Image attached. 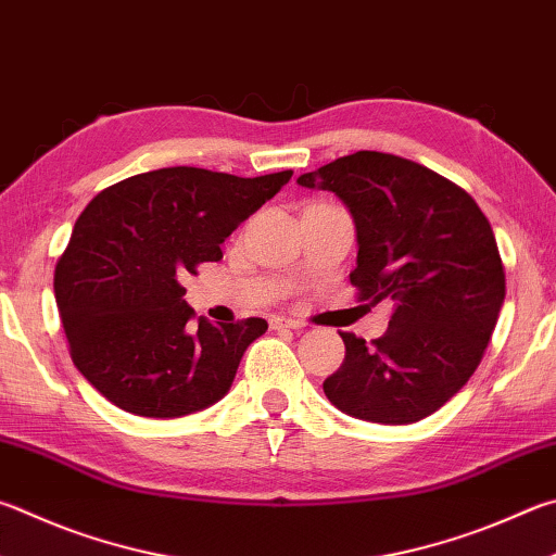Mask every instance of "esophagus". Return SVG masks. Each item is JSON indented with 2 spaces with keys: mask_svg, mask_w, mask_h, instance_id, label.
<instances>
[{
  "mask_svg": "<svg viewBox=\"0 0 556 556\" xmlns=\"http://www.w3.org/2000/svg\"><path fill=\"white\" fill-rule=\"evenodd\" d=\"M269 328L271 330H301L304 328V323H299L294 318H285V316H275L269 320Z\"/></svg>",
  "mask_w": 556,
  "mask_h": 556,
  "instance_id": "esophagus-1",
  "label": "esophagus"
}]
</instances>
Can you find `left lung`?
I'll return each mask as SVG.
<instances>
[{
	"label": "left lung",
	"instance_id": "left-lung-1",
	"mask_svg": "<svg viewBox=\"0 0 556 556\" xmlns=\"http://www.w3.org/2000/svg\"><path fill=\"white\" fill-rule=\"evenodd\" d=\"M355 220L362 299L393 301L381 338L340 332L345 362L323 381L352 418L408 426L445 406L479 367L506 299L489 218L467 191L396 155L359 150L299 179Z\"/></svg>",
	"mask_w": 556,
	"mask_h": 556
}]
</instances>
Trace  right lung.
Wrapping results in <instances>:
<instances>
[{
    "label": "right lung",
    "mask_w": 556,
    "mask_h": 556,
    "mask_svg": "<svg viewBox=\"0 0 556 556\" xmlns=\"http://www.w3.org/2000/svg\"><path fill=\"white\" fill-rule=\"evenodd\" d=\"M163 167L89 201L55 267V301L75 367L121 410L181 418L230 391L265 318L214 326L181 287L291 179Z\"/></svg>",
    "instance_id": "obj_1"
}]
</instances>
